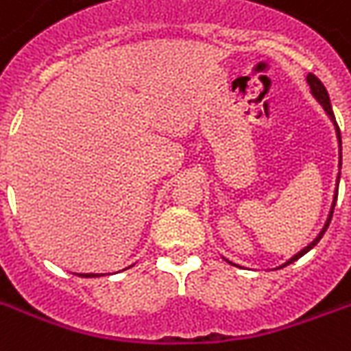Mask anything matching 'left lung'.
I'll return each instance as SVG.
<instances>
[{"mask_svg":"<svg viewBox=\"0 0 351 351\" xmlns=\"http://www.w3.org/2000/svg\"><path fill=\"white\" fill-rule=\"evenodd\" d=\"M306 82H308L310 92H312V95H314V97H316V99L319 101V103H322V107L325 108V112H327V114L331 116V120H332V122H335V114H332L331 101H329V93H327V90H325V86H324V84H322V80L317 79L316 75H312V73H308V77H306ZM335 125H337V123H335ZM337 135H339V143H340V131H339V125H337ZM339 178H340V176H339ZM337 195H339V190L335 191V201H332L331 213H329V218H327V223H325V228L322 229V233H319V235H317L316 239H314V241H312V243H310L308 246H306V248H304V250H301V252H299V254H297V256H293V258L289 259V261H287L286 265L293 263V261H297V259H299V258H302V256H304V254H306V252L312 250V248H314V246H316V244L319 243V239H322V237H324V233H325V231H327V228H329V223H331L332 210H335V203H337ZM286 265H282V267H286Z\"/></svg>","mask_w":351,"mask_h":351,"instance_id":"left-lung-1","label":"left lung"}]
</instances>
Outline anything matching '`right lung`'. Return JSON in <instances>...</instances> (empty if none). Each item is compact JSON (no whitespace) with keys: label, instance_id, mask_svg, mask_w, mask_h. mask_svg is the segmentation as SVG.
<instances>
[{"label":"right lung","instance_id":"add662e5","mask_svg":"<svg viewBox=\"0 0 351 351\" xmlns=\"http://www.w3.org/2000/svg\"><path fill=\"white\" fill-rule=\"evenodd\" d=\"M82 276H97V274H82Z\"/></svg>","mask_w":351,"mask_h":351}]
</instances>
